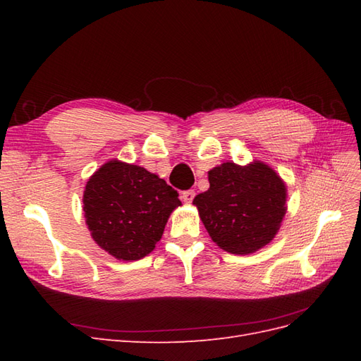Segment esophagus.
Masks as SVG:
<instances>
[{
  "label": "esophagus",
  "instance_id": "34e87169",
  "mask_svg": "<svg viewBox=\"0 0 361 361\" xmlns=\"http://www.w3.org/2000/svg\"><path fill=\"white\" fill-rule=\"evenodd\" d=\"M194 197H195V192H194V190L183 191V192H182V195H180L182 202H185V203H191V202L194 200Z\"/></svg>",
  "mask_w": 361,
  "mask_h": 361
}]
</instances>
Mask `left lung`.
<instances>
[{"label":"left lung","mask_w":361,"mask_h":361,"mask_svg":"<svg viewBox=\"0 0 361 361\" xmlns=\"http://www.w3.org/2000/svg\"><path fill=\"white\" fill-rule=\"evenodd\" d=\"M209 190L194 199L212 241L233 255H248L276 236L286 214V187L262 162H224L209 171Z\"/></svg>","instance_id":"obj_1"}]
</instances>
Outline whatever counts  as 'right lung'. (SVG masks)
Masks as SVG:
<instances>
[{
    "instance_id": "add662e5",
    "label": "right lung",
    "mask_w": 361,
    "mask_h": 361,
    "mask_svg": "<svg viewBox=\"0 0 361 361\" xmlns=\"http://www.w3.org/2000/svg\"><path fill=\"white\" fill-rule=\"evenodd\" d=\"M85 223L96 244L122 260L147 256L159 241L179 194L157 174L106 162L85 185Z\"/></svg>"
}]
</instances>
